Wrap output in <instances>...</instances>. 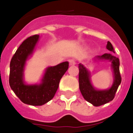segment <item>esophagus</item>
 I'll return each mask as SVG.
<instances>
[{
  "instance_id": "obj_1",
  "label": "esophagus",
  "mask_w": 133,
  "mask_h": 133,
  "mask_svg": "<svg viewBox=\"0 0 133 133\" xmlns=\"http://www.w3.org/2000/svg\"><path fill=\"white\" fill-rule=\"evenodd\" d=\"M69 64H70V65H71V66H72V65H75V60H74V59H70Z\"/></svg>"
}]
</instances>
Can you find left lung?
<instances>
[{
	"mask_svg": "<svg viewBox=\"0 0 133 133\" xmlns=\"http://www.w3.org/2000/svg\"><path fill=\"white\" fill-rule=\"evenodd\" d=\"M107 49L115 52L113 47L110 42H108ZM105 60L112 63V68L114 72V82L110 89L98 90L95 89L90 83V72L82 64L78 65L79 68V88L84 99L92 104L94 106H100L109 103L114 99L118 87L121 83V76L120 73V61L110 53H105L103 55H98L94 58V61Z\"/></svg>",
	"mask_w": 133,
	"mask_h": 133,
	"instance_id": "8db88e82",
	"label": "left lung"
}]
</instances>
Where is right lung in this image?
Segmentation results:
<instances>
[{
  "label": "right lung",
  "mask_w": 133,
  "mask_h": 133,
  "mask_svg": "<svg viewBox=\"0 0 133 133\" xmlns=\"http://www.w3.org/2000/svg\"><path fill=\"white\" fill-rule=\"evenodd\" d=\"M39 39V35H34L25 39L13 55L10 63L9 84L18 98L22 102L30 105H43L52 100L59 86L63 75L69 66L68 62H63L45 70L39 85H26L23 81V71L28 58Z\"/></svg>",
  "instance_id": "right-lung-1"
}]
</instances>
